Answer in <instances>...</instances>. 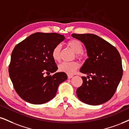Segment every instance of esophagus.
<instances>
[{
  "instance_id": "1",
  "label": "esophagus",
  "mask_w": 129,
  "mask_h": 129,
  "mask_svg": "<svg viewBox=\"0 0 129 129\" xmlns=\"http://www.w3.org/2000/svg\"><path fill=\"white\" fill-rule=\"evenodd\" d=\"M73 75H71V74H68V78L69 79H71V78H72L73 77Z\"/></svg>"
}]
</instances>
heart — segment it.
Instances as JSON below:
<instances>
[{"instance_id":"obj_1","label":"heart","mask_w":129,"mask_h":129,"mask_svg":"<svg viewBox=\"0 0 129 129\" xmlns=\"http://www.w3.org/2000/svg\"><path fill=\"white\" fill-rule=\"evenodd\" d=\"M67 45L71 50L76 53V58L78 59H82L83 58V46L80 41L77 39H71L67 42ZM61 47L60 45H57L52 49L51 56L52 59L55 61H58L60 59ZM79 67L78 63L76 61L63 62L58 65V71L60 72L66 73L67 74H72Z\"/></svg>"}]
</instances>
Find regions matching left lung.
<instances>
[{"label":"left lung","instance_id":"1","mask_svg":"<svg viewBox=\"0 0 129 129\" xmlns=\"http://www.w3.org/2000/svg\"><path fill=\"white\" fill-rule=\"evenodd\" d=\"M72 36L84 43L87 58L80 72L88 75L82 77V85L77 90L80 101L91 105H99L113 96L123 76L121 58L117 48L96 35L76 34Z\"/></svg>","mask_w":129,"mask_h":129}]
</instances>
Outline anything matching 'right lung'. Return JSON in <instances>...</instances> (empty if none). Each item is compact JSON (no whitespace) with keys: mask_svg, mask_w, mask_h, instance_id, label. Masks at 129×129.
I'll use <instances>...</instances> for the list:
<instances>
[{"mask_svg":"<svg viewBox=\"0 0 129 129\" xmlns=\"http://www.w3.org/2000/svg\"><path fill=\"white\" fill-rule=\"evenodd\" d=\"M64 39L58 33L37 32L14 48L9 74L14 89L24 101L35 105L47 102L55 96L59 84L67 79L64 72L50 75L58 69L52 50Z\"/></svg>","mask_w":129,"mask_h":129,"instance_id":"add662e5","label":"right lung"}]
</instances>
